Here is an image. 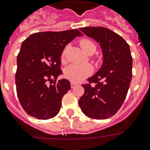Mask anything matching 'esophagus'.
<instances>
[{"mask_svg": "<svg viewBox=\"0 0 150 150\" xmlns=\"http://www.w3.org/2000/svg\"><path fill=\"white\" fill-rule=\"evenodd\" d=\"M76 83H71V88H74V87L75 86H76Z\"/></svg>", "mask_w": 150, "mask_h": 150, "instance_id": "esophagus-1", "label": "esophagus"}]
</instances>
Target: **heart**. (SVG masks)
I'll return each mask as SVG.
<instances>
[{"mask_svg":"<svg viewBox=\"0 0 150 150\" xmlns=\"http://www.w3.org/2000/svg\"><path fill=\"white\" fill-rule=\"evenodd\" d=\"M79 44H80L82 49L89 55L95 53L97 50L96 45L94 43V42L88 39L81 40L79 42ZM66 50H67V48L64 49L62 52V61L64 60ZM92 73H93V68L88 64H73L67 66L64 69V76L73 83L81 82L85 78L89 76Z\"/></svg>","mask_w":150,"mask_h":150,"instance_id":"obj_1","label":"heart"}]
</instances>
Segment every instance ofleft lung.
<instances>
[{
	"label": "left lung",
	"mask_w": 150,
	"mask_h": 150,
	"mask_svg": "<svg viewBox=\"0 0 150 150\" xmlns=\"http://www.w3.org/2000/svg\"><path fill=\"white\" fill-rule=\"evenodd\" d=\"M79 29L100 43L104 57L98 72L87 79L88 83L82 85L85 91L79 100V107L88 117L108 119L120 109L129 88L132 78L130 46L121 36L106 28Z\"/></svg>",
	"instance_id": "obj_1"
}]
</instances>
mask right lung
<instances>
[{
    "instance_id": "right-lung-1",
    "label": "right lung",
    "mask_w": 150,
    "mask_h": 150,
    "mask_svg": "<svg viewBox=\"0 0 150 150\" xmlns=\"http://www.w3.org/2000/svg\"><path fill=\"white\" fill-rule=\"evenodd\" d=\"M82 35L77 29L44 31L22 42L17 55L16 86L18 100L29 116L45 120L59 113L62 98L71 89L67 79H56L62 74L61 55L66 45Z\"/></svg>"
}]
</instances>
